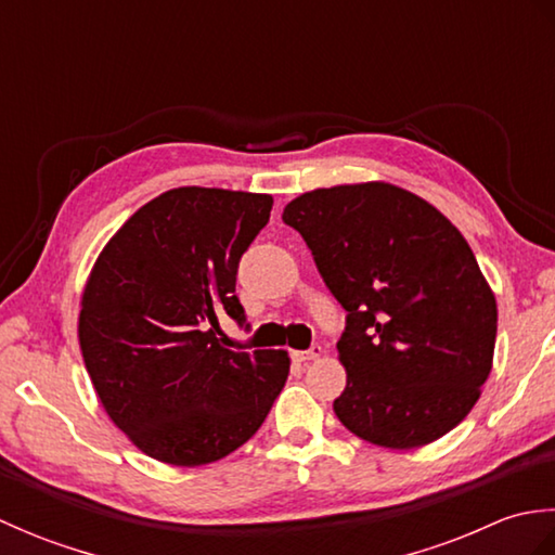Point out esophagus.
I'll return each mask as SVG.
<instances>
[{"label": "esophagus", "mask_w": 555, "mask_h": 555, "mask_svg": "<svg viewBox=\"0 0 555 555\" xmlns=\"http://www.w3.org/2000/svg\"><path fill=\"white\" fill-rule=\"evenodd\" d=\"M324 348L322 346H312L310 350H296L293 352V360L296 362H310V360H320Z\"/></svg>", "instance_id": "obj_1"}]
</instances>
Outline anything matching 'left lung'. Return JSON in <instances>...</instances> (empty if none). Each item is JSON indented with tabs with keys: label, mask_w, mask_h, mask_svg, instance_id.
Here are the masks:
<instances>
[{
	"label": "left lung",
	"mask_w": 555,
	"mask_h": 555,
	"mask_svg": "<svg viewBox=\"0 0 555 555\" xmlns=\"http://www.w3.org/2000/svg\"><path fill=\"white\" fill-rule=\"evenodd\" d=\"M284 223L344 305L336 417L360 439L417 448L467 417L496 346V298L451 221L391 183L320 188Z\"/></svg>",
	"instance_id": "left-lung-1"
}]
</instances>
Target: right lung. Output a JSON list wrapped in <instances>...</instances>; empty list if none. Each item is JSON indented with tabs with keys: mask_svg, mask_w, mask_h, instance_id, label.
<instances>
[{
	"mask_svg": "<svg viewBox=\"0 0 555 555\" xmlns=\"http://www.w3.org/2000/svg\"><path fill=\"white\" fill-rule=\"evenodd\" d=\"M271 195L173 188L140 207L98 257L78 338L112 422L162 463L195 467L262 427L288 376L286 350H231L219 320L245 324L243 253Z\"/></svg>",
	"mask_w": 555,
	"mask_h": 555,
	"instance_id": "add662e5",
	"label": "right lung"
}]
</instances>
